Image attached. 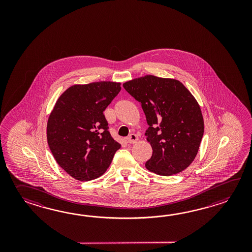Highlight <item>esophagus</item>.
I'll return each instance as SVG.
<instances>
[{
	"label": "esophagus",
	"mask_w": 252,
	"mask_h": 252,
	"mask_svg": "<svg viewBox=\"0 0 252 252\" xmlns=\"http://www.w3.org/2000/svg\"><path fill=\"white\" fill-rule=\"evenodd\" d=\"M138 139H138V136L136 134L132 133L128 136L126 140H127L128 144H135L138 141Z\"/></svg>",
	"instance_id": "1"
}]
</instances>
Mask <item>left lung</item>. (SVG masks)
<instances>
[{"label":"left lung","mask_w":252,"mask_h":252,"mask_svg":"<svg viewBox=\"0 0 252 252\" xmlns=\"http://www.w3.org/2000/svg\"><path fill=\"white\" fill-rule=\"evenodd\" d=\"M141 104L149 128L145 135L152 148L148 170L172 176L185 170L197 155L204 135L198 102L181 82L145 75L124 84Z\"/></svg>","instance_id":"obj_1"}]
</instances>
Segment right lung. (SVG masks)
<instances>
[{
    "label": "right lung",
    "instance_id": "right-lung-1",
    "mask_svg": "<svg viewBox=\"0 0 252 252\" xmlns=\"http://www.w3.org/2000/svg\"><path fill=\"white\" fill-rule=\"evenodd\" d=\"M121 89V83L110 81L70 86L49 114V149L59 166L79 181L101 177L121 148L103 114Z\"/></svg>",
    "mask_w": 252,
    "mask_h": 252
}]
</instances>
